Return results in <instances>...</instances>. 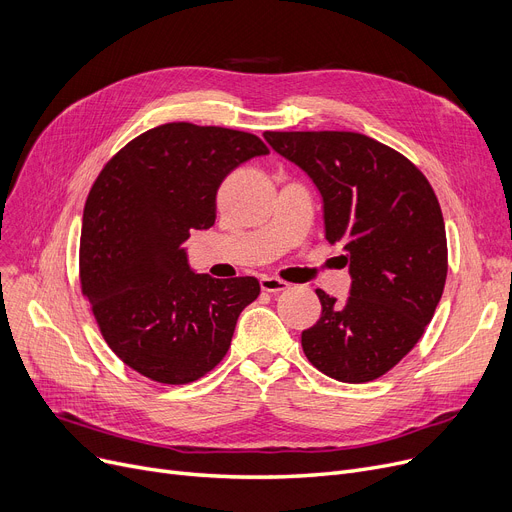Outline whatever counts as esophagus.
I'll list each match as a JSON object with an SVG mask.
<instances>
[{"mask_svg":"<svg viewBox=\"0 0 512 512\" xmlns=\"http://www.w3.org/2000/svg\"><path fill=\"white\" fill-rule=\"evenodd\" d=\"M260 287H262V291H269V294H279V291L289 287V283L283 279H277V277H262Z\"/></svg>","mask_w":512,"mask_h":512,"instance_id":"34e87169","label":"esophagus"}]
</instances>
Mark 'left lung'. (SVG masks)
<instances>
[{"instance_id": "1", "label": "left lung", "mask_w": 512, "mask_h": 512, "mask_svg": "<svg viewBox=\"0 0 512 512\" xmlns=\"http://www.w3.org/2000/svg\"><path fill=\"white\" fill-rule=\"evenodd\" d=\"M271 148L319 187L325 237L342 243L352 289H316L319 323L302 333L314 369L344 383L379 379L417 346L444 294L448 243L440 202L406 156L352 131H266Z\"/></svg>"}]
</instances>
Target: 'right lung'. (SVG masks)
Segmentation results:
<instances>
[{
	"instance_id": "1",
	"label": "right lung",
	"mask_w": 512,
	"mask_h": 512,
	"mask_svg": "<svg viewBox=\"0 0 512 512\" xmlns=\"http://www.w3.org/2000/svg\"><path fill=\"white\" fill-rule=\"evenodd\" d=\"M269 154L252 133L166 123L131 139L85 202L79 279L110 350L139 375L185 385L231 346L254 277L189 271L181 243L216 221V191L235 166Z\"/></svg>"
}]
</instances>
